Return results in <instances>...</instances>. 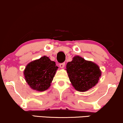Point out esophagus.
<instances>
[{"mask_svg":"<svg viewBox=\"0 0 123 123\" xmlns=\"http://www.w3.org/2000/svg\"><path fill=\"white\" fill-rule=\"evenodd\" d=\"M65 66V63H60V64H59V66H60V67L61 68H64V67Z\"/></svg>","mask_w":123,"mask_h":123,"instance_id":"obj_1","label":"esophagus"}]
</instances>
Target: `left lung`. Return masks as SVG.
<instances>
[{
  "label": "left lung",
  "instance_id": "8db88e82",
  "mask_svg": "<svg viewBox=\"0 0 123 123\" xmlns=\"http://www.w3.org/2000/svg\"><path fill=\"white\" fill-rule=\"evenodd\" d=\"M66 68L72 86L80 92L92 88L101 76V71L98 65L79 56L73 57V60L67 63Z\"/></svg>",
  "mask_w": 123,
  "mask_h": 123
}]
</instances>
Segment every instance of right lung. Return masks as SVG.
Wrapping results in <instances>:
<instances>
[{
  "label": "right lung",
  "mask_w": 123,
  "mask_h": 123,
  "mask_svg": "<svg viewBox=\"0 0 123 123\" xmlns=\"http://www.w3.org/2000/svg\"><path fill=\"white\" fill-rule=\"evenodd\" d=\"M57 68L55 62L44 56L27 65L24 75L32 89L44 91L50 87Z\"/></svg>",
  "instance_id": "right-lung-1"
}]
</instances>
